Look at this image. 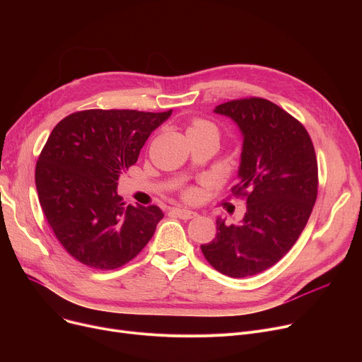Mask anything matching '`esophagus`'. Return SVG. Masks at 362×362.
<instances>
[{
	"label": "esophagus",
	"instance_id": "obj_1",
	"mask_svg": "<svg viewBox=\"0 0 362 362\" xmlns=\"http://www.w3.org/2000/svg\"><path fill=\"white\" fill-rule=\"evenodd\" d=\"M173 214L182 220H189V218H194L197 217L195 211L191 210H186V208H173Z\"/></svg>",
	"mask_w": 362,
	"mask_h": 362
}]
</instances>
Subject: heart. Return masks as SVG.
<instances>
[{"instance_id": "heart-1", "label": "heart", "mask_w": 362, "mask_h": 362, "mask_svg": "<svg viewBox=\"0 0 362 362\" xmlns=\"http://www.w3.org/2000/svg\"><path fill=\"white\" fill-rule=\"evenodd\" d=\"M187 135L211 136L216 141H218L220 132H218V127L214 123H211V122H208L205 119H194L191 122V124H189V127H187Z\"/></svg>"}]
</instances>
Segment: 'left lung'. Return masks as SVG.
<instances>
[{
    "label": "left lung",
    "instance_id": "obj_1",
    "mask_svg": "<svg viewBox=\"0 0 362 362\" xmlns=\"http://www.w3.org/2000/svg\"><path fill=\"white\" fill-rule=\"evenodd\" d=\"M214 112L243 136L232 194L246 198V213L238 224L218 217L216 238L201 250L217 272L248 277L273 267L305 227L318 191L315 151L307 129L269 100H233Z\"/></svg>",
    "mask_w": 362,
    "mask_h": 362
}]
</instances>
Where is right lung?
<instances>
[{"instance_id": "1", "label": "right lung", "mask_w": 362, "mask_h": 362, "mask_svg": "<svg viewBox=\"0 0 362 362\" xmlns=\"http://www.w3.org/2000/svg\"><path fill=\"white\" fill-rule=\"evenodd\" d=\"M170 116L171 110H85L51 132L36 163L37 197L55 238L88 267H122L145 248L164 217L157 205L126 206L117 180Z\"/></svg>"}]
</instances>
